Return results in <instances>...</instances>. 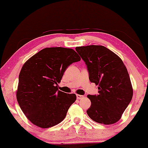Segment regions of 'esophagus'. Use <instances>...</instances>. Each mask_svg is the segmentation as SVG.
Returning a JSON list of instances; mask_svg holds the SVG:
<instances>
[{
  "mask_svg": "<svg viewBox=\"0 0 148 148\" xmlns=\"http://www.w3.org/2000/svg\"><path fill=\"white\" fill-rule=\"evenodd\" d=\"M76 97H77L78 99H81L83 98H84V96L81 95H76Z\"/></svg>",
  "mask_w": 148,
  "mask_h": 148,
  "instance_id": "34e87169",
  "label": "esophagus"
}]
</instances>
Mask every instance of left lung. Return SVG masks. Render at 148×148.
Here are the masks:
<instances>
[{
	"label": "left lung",
	"mask_w": 148,
	"mask_h": 148,
	"mask_svg": "<svg viewBox=\"0 0 148 148\" xmlns=\"http://www.w3.org/2000/svg\"><path fill=\"white\" fill-rule=\"evenodd\" d=\"M76 51L87 65L90 81L98 86L99 90L97 95L87 96L91 101L88 116L103 125L117 123L133 97L125 64L118 55L103 46L77 47Z\"/></svg>",
	"instance_id": "obj_1"
}]
</instances>
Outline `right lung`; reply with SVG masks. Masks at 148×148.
<instances>
[{
	"mask_svg": "<svg viewBox=\"0 0 148 148\" xmlns=\"http://www.w3.org/2000/svg\"><path fill=\"white\" fill-rule=\"evenodd\" d=\"M81 60L74 49L45 48L23 64L18 76L16 99L26 118L33 125L49 128L65 118L75 94L58 90L64 71Z\"/></svg>",
	"mask_w": 148,
	"mask_h": 148,
	"instance_id": "right-lung-1",
	"label": "right lung"
}]
</instances>
